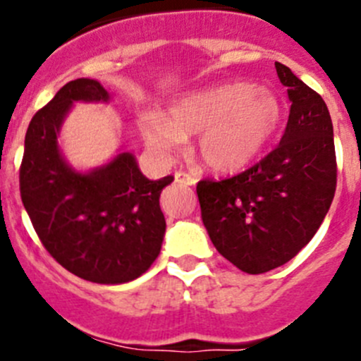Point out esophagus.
I'll return each instance as SVG.
<instances>
[{"instance_id":"1","label":"esophagus","mask_w":361,"mask_h":361,"mask_svg":"<svg viewBox=\"0 0 361 361\" xmlns=\"http://www.w3.org/2000/svg\"><path fill=\"white\" fill-rule=\"evenodd\" d=\"M174 183H180V185H195L197 183V178L192 176V174L188 173H183V171H178V173H174Z\"/></svg>"}]
</instances>
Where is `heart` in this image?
<instances>
[{"label": "heart", "mask_w": 361, "mask_h": 361, "mask_svg": "<svg viewBox=\"0 0 361 361\" xmlns=\"http://www.w3.org/2000/svg\"><path fill=\"white\" fill-rule=\"evenodd\" d=\"M283 104L272 90L231 82L192 92L171 104L167 116L147 111L137 129L147 147L169 159L199 134L197 152L211 171L234 174L248 167L279 129Z\"/></svg>", "instance_id": "obj_1"}]
</instances>
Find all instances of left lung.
I'll return each instance as SVG.
<instances>
[{"instance_id":"8db88e82","label":"left lung","mask_w":361,"mask_h":361,"mask_svg":"<svg viewBox=\"0 0 361 361\" xmlns=\"http://www.w3.org/2000/svg\"><path fill=\"white\" fill-rule=\"evenodd\" d=\"M288 89L278 147L238 176L197 183L202 224L221 257L248 274L292 260L325 220L337 185L334 126L318 92L276 63Z\"/></svg>"}]
</instances>
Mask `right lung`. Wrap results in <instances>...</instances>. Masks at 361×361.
Returning <instances> with one entry per match:
<instances>
[{
  "instance_id": "obj_1",
  "label": "right lung",
  "mask_w": 361,
  "mask_h": 361,
  "mask_svg": "<svg viewBox=\"0 0 361 361\" xmlns=\"http://www.w3.org/2000/svg\"><path fill=\"white\" fill-rule=\"evenodd\" d=\"M108 103L97 80L68 82L27 127L20 197L47 251L78 278L122 285L150 269L162 248L160 192L174 180H148L130 152L87 173L73 169L57 136L73 103Z\"/></svg>"
}]
</instances>
